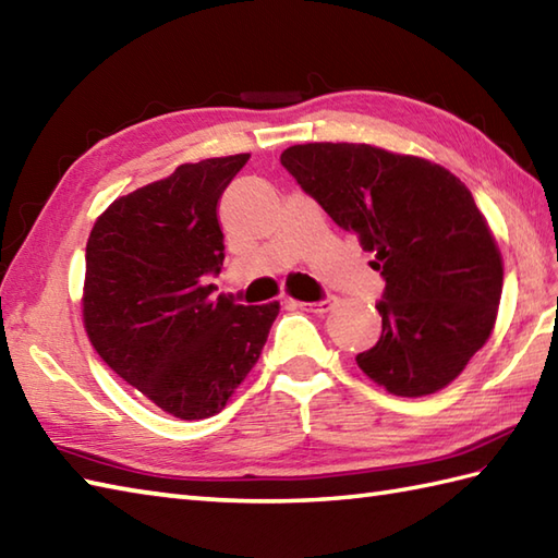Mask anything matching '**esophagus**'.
Segmentation results:
<instances>
[{"instance_id": "esophagus-1", "label": "esophagus", "mask_w": 558, "mask_h": 558, "mask_svg": "<svg viewBox=\"0 0 558 558\" xmlns=\"http://www.w3.org/2000/svg\"><path fill=\"white\" fill-rule=\"evenodd\" d=\"M292 304L294 306H306V310H312V312H330L338 304V298H336V294H326V298H322L318 302H310V304L292 302Z\"/></svg>"}]
</instances>
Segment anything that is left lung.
I'll return each instance as SVG.
<instances>
[{"mask_svg":"<svg viewBox=\"0 0 558 558\" xmlns=\"http://www.w3.org/2000/svg\"><path fill=\"white\" fill-rule=\"evenodd\" d=\"M280 162L376 254L381 338L357 354L360 369L402 398L448 386L487 342L504 286L501 254L468 186L441 165L366 144L292 146Z\"/></svg>","mask_w":558,"mask_h":558,"instance_id":"left-lung-1","label":"left lung"}]
</instances>
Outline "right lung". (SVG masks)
I'll list each match as a JSON object with an SVG mask.
<instances>
[{
	"mask_svg": "<svg viewBox=\"0 0 558 558\" xmlns=\"http://www.w3.org/2000/svg\"><path fill=\"white\" fill-rule=\"evenodd\" d=\"M248 153L180 165L117 198L86 244L83 324L114 374L180 420L218 414L252 372L278 302L213 298L225 260L218 206Z\"/></svg>",
	"mask_w": 558,
	"mask_h": 558,
	"instance_id": "1",
	"label": "right lung"
}]
</instances>
